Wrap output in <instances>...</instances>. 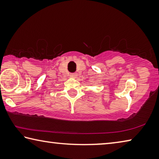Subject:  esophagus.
<instances>
[{"mask_svg": "<svg viewBox=\"0 0 159 159\" xmlns=\"http://www.w3.org/2000/svg\"><path fill=\"white\" fill-rule=\"evenodd\" d=\"M70 76L75 78V77H76V74H74V73H73V74H70Z\"/></svg>", "mask_w": 159, "mask_h": 159, "instance_id": "obj_1", "label": "esophagus"}]
</instances>
